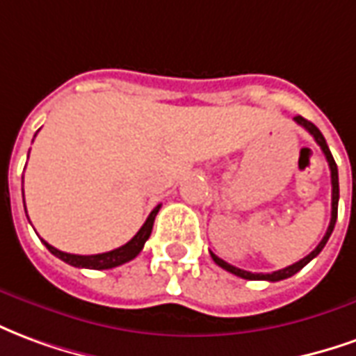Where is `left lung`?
I'll use <instances>...</instances> for the list:
<instances>
[{"mask_svg":"<svg viewBox=\"0 0 356 356\" xmlns=\"http://www.w3.org/2000/svg\"><path fill=\"white\" fill-rule=\"evenodd\" d=\"M297 124H301L307 130V132L311 134L312 138L316 140V143L320 145V149H322V153L326 155V161L327 165H330V172H332V218H330V226H327L326 234H324V238H322V241H320L318 245H316V249L314 251H311V253L307 254L305 259H301L299 263L291 264V266H286V268H282V270H276V272H270V274H263V272H247V270H241V268H238V266H232V264H228L226 261H222V259H218L216 254L211 253V257H213V261L220 268H224V270L232 272V274H236V276H239V278L243 280H268V282H280V280H286L289 278V276H293V274H297V272L303 268L305 264H309L316 257V254L324 249V245L327 243V239H330V236H332V232H334V226H335V220H337V203H339V178H337V165H335L334 157H332V153H330V147H327L326 140H324V136H322V132H320L316 126L312 124V122H309L307 118L303 117H297L293 118Z\"/></svg>","mask_w":356,"mask_h":356,"instance_id":"left-lung-1","label":"left lung"}]
</instances>
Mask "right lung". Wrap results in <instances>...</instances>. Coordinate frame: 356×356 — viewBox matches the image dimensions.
Here are the masks:
<instances>
[{"label":"right lung","instance_id":"right-lung-1","mask_svg":"<svg viewBox=\"0 0 356 356\" xmlns=\"http://www.w3.org/2000/svg\"><path fill=\"white\" fill-rule=\"evenodd\" d=\"M159 209L161 205H157L151 214L147 216V220L143 222V226L140 228V232L134 236L128 243H124L122 247L118 249H113V251H107V253H99V254H72V253H65V251H59L55 249L53 245H49L47 241H44V245L51 251L55 257H59L61 261H65L70 266H78V268H92V270H107V268H115V266H120V264L128 263L136 259L140 251L145 245V241L151 236V230H153V222H155V216H157ZM26 211V209H24Z\"/></svg>","mask_w":356,"mask_h":356}]
</instances>
